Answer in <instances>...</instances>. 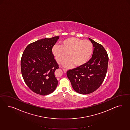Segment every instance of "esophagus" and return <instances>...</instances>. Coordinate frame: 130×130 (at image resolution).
Segmentation results:
<instances>
[{
	"mask_svg": "<svg viewBox=\"0 0 130 130\" xmlns=\"http://www.w3.org/2000/svg\"><path fill=\"white\" fill-rule=\"evenodd\" d=\"M62 70H63V71H64V73H66V72H67V69H64V68H62Z\"/></svg>",
	"mask_w": 130,
	"mask_h": 130,
	"instance_id": "esophagus-1",
	"label": "esophagus"
}]
</instances>
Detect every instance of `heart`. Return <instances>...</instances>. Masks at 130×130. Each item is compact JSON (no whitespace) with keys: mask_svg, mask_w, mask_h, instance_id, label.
<instances>
[{"mask_svg":"<svg viewBox=\"0 0 130 130\" xmlns=\"http://www.w3.org/2000/svg\"><path fill=\"white\" fill-rule=\"evenodd\" d=\"M93 52V46L90 41L76 38H70L63 41L60 46L55 45L52 53L57 62L61 63L68 57L64 65L76 67L84 65L90 60Z\"/></svg>","mask_w":130,"mask_h":130,"instance_id":"b5f03b06","label":"heart"}]
</instances>
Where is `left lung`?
Masks as SVG:
<instances>
[{
	"label": "left lung",
	"mask_w": 130,
	"mask_h": 130,
	"mask_svg": "<svg viewBox=\"0 0 130 130\" xmlns=\"http://www.w3.org/2000/svg\"><path fill=\"white\" fill-rule=\"evenodd\" d=\"M94 50L92 58L86 64L67 71L74 90L88 94L98 89L106 75L109 58L106 50L100 44L89 38Z\"/></svg>",
	"instance_id": "obj_1"
}]
</instances>
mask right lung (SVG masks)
<instances>
[{"mask_svg":"<svg viewBox=\"0 0 130 130\" xmlns=\"http://www.w3.org/2000/svg\"><path fill=\"white\" fill-rule=\"evenodd\" d=\"M59 36L39 39L28 44L21 59V71L24 80L37 94H50L55 91L58 80L54 72L59 65L52 49Z\"/></svg>","mask_w":130,"mask_h":130,"instance_id":"1","label":"right lung"}]
</instances>
